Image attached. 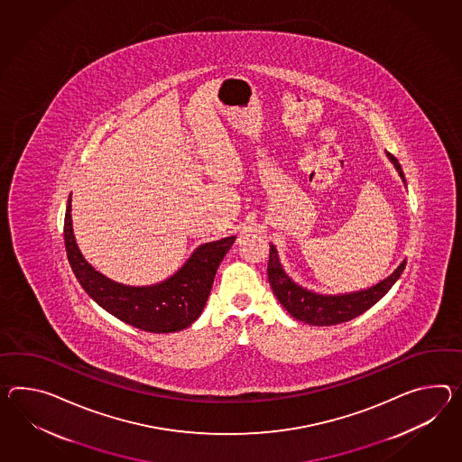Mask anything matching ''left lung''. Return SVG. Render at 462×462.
Segmentation results:
<instances>
[{
    "label": "left lung",
    "instance_id": "obj_1",
    "mask_svg": "<svg viewBox=\"0 0 462 462\" xmlns=\"http://www.w3.org/2000/svg\"><path fill=\"white\" fill-rule=\"evenodd\" d=\"M385 155L393 162V165L405 185L404 171L401 169L397 158L391 155L389 152H385ZM405 262L407 260H402L401 265L389 277L377 282L369 289H362L356 292L337 293V295H326V293L309 291L302 285L295 283L283 271L281 259H279V252L275 245L271 244L267 273H269V282H271L272 291L275 293V297L279 299L282 307L292 315L293 319L305 322V324H310V326H336V324H342V322L356 319L357 315L369 310L372 305L377 304L383 295L391 291V287L404 272Z\"/></svg>",
    "mask_w": 462,
    "mask_h": 462
}]
</instances>
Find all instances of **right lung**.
<instances>
[{"mask_svg":"<svg viewBox=\"0 0 462 462\" xmlns=\"http://www.w3.org/2000/svg\"><path fill=\"white\" fill-rule=\"evenodd\" d=\"M236 236L202 244L167 281L132 287L105 277L81 255L71 226V195L65 214V247L79 285L106 312L125 324L153 334L179 332L191 326L207 304L215 273Z\"/></svg>","mask_w":462,"mask_h":462,"instance_id":"add662e5","label":"right lung"}]
</instances>
